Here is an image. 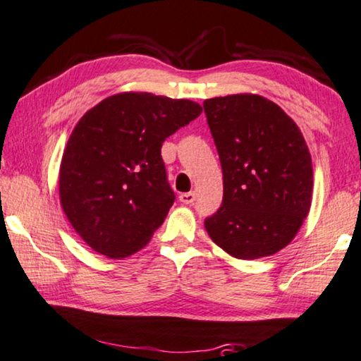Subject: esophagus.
I'll use <instances>...</instances> for the list:
<instances>
[{"label": "esophagus", "instance_id": "1", "mask_svg": "<svg viewBox=\"0 0 361 361\" xmlns=\"http://www.w3.org/2000/svg\"><path fill=\"white\" fill-rule=\"evenodd\" d=\"M196 199V192L195 191H190V192H183L180 195V202L183 204H191L192 201Z\"/></svg>", "mask_w": 361, "mask_h": 361}]
</instances>
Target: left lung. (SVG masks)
I'll return each instance as SVG.
<instances>
[{"label": "left lung", "instance_id": "1", "mask_svg": "<svg viewBox=\"0 0 361 361\" xmlns=\"http://www.w3.org/2000/svg\"><path fill=\"white\" fill-rule=\"evenodd\" d=\"M224 173L222 207L204 222L215 245L236 259L283 250L308 217L313 164L292 118L257 94L204 100Z\"/></svg>", "mask_w": 361, "mask_h": 361}]
</instances>
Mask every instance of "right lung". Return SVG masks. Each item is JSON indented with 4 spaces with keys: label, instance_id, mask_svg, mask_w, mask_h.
Listing matches in <instances>:
<instances>
[{
    "label": "right lung",
    "instance_id": "1",
    "mask_svg": "<svg viewBox=\"0 0 361 361\" xmlns=\"http://www.w3.org/2000/svg\"><path fill=\"white\" fill-rule=\"evenodd\" d=\"M201 111L192 100L120 92L84 113L64 147L58 188L85 245L123 259L149 243L175 201L160 149Z\"/></svg>",
    "mask_w": 361,
    "mask_h": 361
}]
</instances>
